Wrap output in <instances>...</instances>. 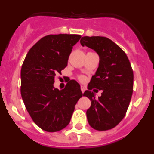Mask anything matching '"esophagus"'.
<instances>
[{
	"mask_svg": "<svg viewBox=\"0 0 154 154\" xmlns=\"http://www.w3.org/2000/svg\"><path fill=\"white\" fill-rule=\"evenodd\" d=\"M81 90H82V92H85V87L84 86V85H81Z\"/></svg>",
	"mask_w": 154,
	"mask_h": 154,
	"instance_id": "34e87169",
	"label": "esophagus"
}]
</instances>
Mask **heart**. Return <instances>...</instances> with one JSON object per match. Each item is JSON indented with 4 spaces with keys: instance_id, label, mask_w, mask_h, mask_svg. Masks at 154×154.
<instances>
[{
    "instance_id": "obj_1",
    "label": "heart",
    "mask_w": 154,
    "mask_h": 154,
    "mask_svg": "<svg viewBox=\"0 0 154 154\" xmlns=\"http://www.w3.org/2000/svg\"><path fill=\"white\" fill-rule=\"evenodd\" d=\"M81 79H83V78H82V77H81Z\"/></svg>"
}]
</instances>
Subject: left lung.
Returning a JSON list of instances; mask_svg holds the SVG:
<instances>
[{
    "label": "left lung",
    "mask_w": 154,
    "mask_h": 154,
    "mask_svg": "<svg viewBox=\"0 0 154 154\" xmlns=\"http://www.w3.org/2000/svg\"><path fill=\"white\" fill-rule=\"evenodd\" d=\"M80 43L99 57V67L83 93L91 101L87 119L95 130H110L120 123L130 105L133 89L131 65L126 53L106 37L85 36ZM94 88L103 91L98 99L91 91Z\"/></svg>",
    "instance_id": "obj_1"
}]
</instances>
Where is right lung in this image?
I'll list each match as a JSON object with an SVG mask.
<instances>
[{
  "label": "right lung",
  "instance_id": "obj_1",
  "mask_svg": "<svg viewBox=\"0 0 154 154\" xmlns=\"http://www.w3.org/2000/svg\"><path fill=\"white\" fill-rule=\"evenodd\" d=\"M81 35H49L43 37L27 54L21 70V94L35 123L45 131L57 132L68 126L75 106L82 96L75 80L62 90L54 86L57 73L68 65L72 48Z\"/></svg>",
  "mask_w": 154,
  "mask_h": 154
}]
</instances>
